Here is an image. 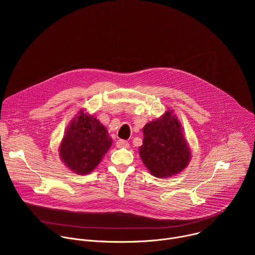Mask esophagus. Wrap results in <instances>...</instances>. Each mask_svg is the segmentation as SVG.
Returning <instances> with one entry per match:
<instances>
[{
  "mask_svg": "<svg viewBox=\"0 0 255 255\" xmlns=\"http://www.w3.org/2000/svg\"><path fill=\"white\" fill-rule=\"evenodd\" d=\"M116 146H117L118 148H128V147H129V143H128L126 140L120 139V140H118V141L116 142Z\"/></svg>",
  "mask_w": 255,
  "mask_h": 255,
  "instance_id": "34e87169",
  "label": "esophagus"
}]
</instances>
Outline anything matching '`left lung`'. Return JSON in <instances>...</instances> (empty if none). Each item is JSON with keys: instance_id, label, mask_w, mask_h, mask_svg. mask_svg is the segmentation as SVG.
I'll return each instance as SVG.
<instances>
[{"instance_id": "8db88e82", "label": "left lung", "mask_w": 255, "mask_h": 255, "mask_svg": "<svg viewBox=\"0 0 255 255\" xmlns=\"http://www.w3.org/2000/svg\"><path fill=\"white\" fill-rule=\"evenodd\" d=\"M143 141L139 155L150 173L158 178L174 176L190 163L192 153L181 127L173 111L143 127Z\"/></svg>"}]
</instances>
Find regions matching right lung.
Segmentation results:
<instances>
[{
	"label": "right lung",
	"instance_id": "1",
	"mask_svg": "<svg viewBox=\"0 0 255 255\" xmlns=\"http://www.w3.org/2000/svg\"><path fill=\"white\" fill-rule=\"evenodd\" d=\"M112 141L106 127L94 115L81 110L64 132L59 156L72 172L88 174L101 162Z\"/></svg>",
	"mask_w": 255,
	"mask_h": 255
}]
</instances>
